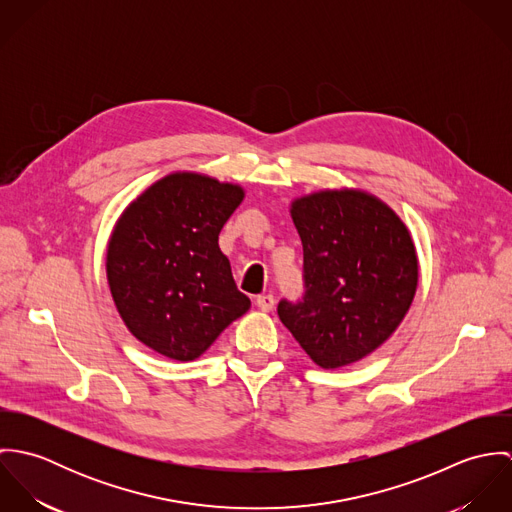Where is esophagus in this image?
Instances as JSON below:
<instances>
[{
  "label": "esophagus",
  "mask_w": 512,
  "mask_h": 512,
  "mask_svg": "<svg viewBox=\"0 0 512 512\" xmlns=\"http://www.w3.org/2000/svg\"><path fill=\"white\" fill-rule=\"evenodd\" d=\"M274 295L272 293H266V295H258L256 297V305H258V309H262V311H272V307H274Z\"/></svg>",
  "instance_id": "esophagus-1"
}]
</instances>
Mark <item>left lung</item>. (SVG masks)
<instances>
[{
	"mask_svg": "<svg viewBox=\"0 0 512 512\" xmlns=\"http://www.w3.org/2000/svg\"><path fill=\"white\" fill-rule=\"evenodd\" d=\"M303 244V299L278 315L321 368L351 365L402 323L418 288V256L400 217L359 189H325L292 203Z\"/></svg>",
	"mask_w": 512,
	"mask_h": 512,
	"instance_id": "left-lung-1",
	"label": "left lung"
}]
</instances>
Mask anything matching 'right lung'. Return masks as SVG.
I'll list each match as a JSON object with an SVG mask.
<instances>
[{"label": "right lung", "mask_w": 512, "mask_h": 512, "mask_svg": "<svg viewBox=\"0 0 512 512\" xmlns=\"http://www.w3.org/2000/svg\"><path fill=\"white\" fill-rule=\"evenodd\" d=\"M242 199L240 185L177 171L147 187L116 222L108 286L122 321L151 351L195 361L250 309L219 248L220 228Z\"/></svg>", "instance_id": "add662e5"}]
</instances>
